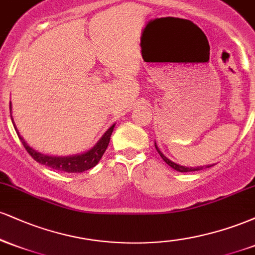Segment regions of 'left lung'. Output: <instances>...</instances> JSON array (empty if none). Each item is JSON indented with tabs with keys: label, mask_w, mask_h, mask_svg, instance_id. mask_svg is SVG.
<instances>
[{
	"label": "left lung",
	"mask_w": 255,
	"mask_h": 255,
	"mask_svg": "<svg viewBox=\"0 0 255 255\" xmlns=\"http://www.w3.org/2000/svg\"><path fill=\"white\" fill-rule=\"evenodd\" d=\"M154 146H156V150L158 151V153L160 154V157L163 158V160H164V162L166 163V164L168 165H170L172 169H175V170H177V171H180V172H188V171H197V170H200V169H203V166H201V168H187V166H182V165H178V164H176V163H174V162H171L170 159H168V158H166L164 154L162 153V152L159 151V148L157 147V145H156V142H154ZM210 165H207V168H209Z\"/></svg>",
	"instance_id": "1"
}]
</instances>
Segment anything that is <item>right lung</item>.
Here are the masks:
<instances>
[{
  "label": "right lung",
  "instance_id": "1",
  "mask_svg": "<svg viewBox=\"0 0 255 255\" xmlns=\"http://www.w3.org/2000/svg\"><path fill=\"white\" fill-rule=\"evenodd\" d=\"M9 109L11 110V105L9 104ZM11 118V116H10ZM11 122H13V118H11ZM15 126V125H14ZM114 127L115 126H111V127L104 133V135L101 137V140L97 142V145L95 147L91 148L90 151L85 152L83 154H75V156L71 157H52V156H46V154H42L40 152H37L36 150L30 147L24 139L20 136L19 131L15 127V130L19 135V139L21 140L22 145L26 148V151L30 153V156L33 158L34 160L40 164L49 166V168L55 169L58 171H64V172H83L89 170V169L93 168L98 164V162L101 160L102 156L104 154L105 150H107L108 145H109L111 133H113Z\"/></svg>",
  "mask_w": 255,
  "mask_h": 255
}]
</instances>
